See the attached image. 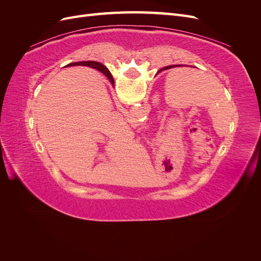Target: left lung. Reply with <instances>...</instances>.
<instances>
[{
	"instance_id": "left-lung-1",
	"label": "left lung",
	"mask_w": 261,
	"mask_h": 261,
	"mask_svg": "<svg viewBox=\"0 0 261 261\" xmlns=\"http://www.w3.org/2000/svg\"><path fill=\"white\" fill-rule=\"evenodd\" d=\"M164 68H165V69H167V68H168V67H164Z\"/></svg>"
}]
</instances>
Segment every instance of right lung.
<instances>
[{"label": "right lung", "instance_id": "1", "mask_svg": "<svg viewBox=\"0 0 261 261\" xmlns=\"http://www.w3.org/2000/svg\"><path fill=\"white\" fill-rule=\"evenodd\" d=\"M76 65H84V66H89V67H92L94 69H98L100 70L101 73H103L111 83H114L113 81V77L111 75V73L109 72V69L105 66L100 64V63L98 62H94V61H84V62H75V63H70V64H68L67 66H76Z\"/></svg>", "mask_w": 261, "mask_h": 261}]
</instances>
